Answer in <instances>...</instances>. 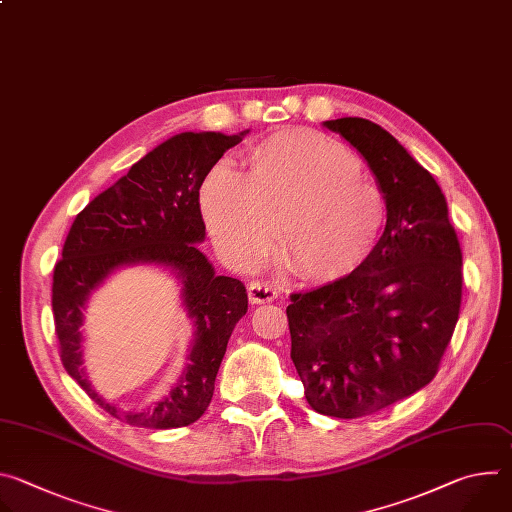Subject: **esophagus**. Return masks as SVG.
<instances>
[{
    "instance_id": "obj_1",
    "label": "esophagus",
    "mask_w": 512,
    "mask_h": 512,
    "mask_svg": "<svg viewBox=\"0 0 512 512\" xmlns=\"http://www.w3.org/2000/svg\"><path fill=\"white\" fill-rule=\"evenodd\" d=\"M277 298L275 285L267 281H251L249 283V300L251 304H269Z\"/></svg>"
}]
</instances>
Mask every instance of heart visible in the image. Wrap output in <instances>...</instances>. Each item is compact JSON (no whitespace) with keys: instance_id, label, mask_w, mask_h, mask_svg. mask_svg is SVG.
Masks as SVG:
<instances>
[{"instance_id":"1","label":"heart","mask_w":512,"mask_h":512,"mask_svg":"<svg viewBox=\"0 0 512 512\" xmlns=\"http://www.w3.org/2000/svg\"><path fill=\"white\" fill-rule=\"evenodd\" d=\"M247 174L216 166L200 190L204 223L229 255L261 257L279 233L285 263L308 279L340 277L377 245L385 198L336 139L285 129L247 152Z\"/></svg>"}]
</instances>
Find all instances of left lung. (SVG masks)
<instances>
[{"instance_id": "left-lung-1", "label": "left lung", "mask_w": 512, "mask_h": 512, "mask_svg": "<svg viewBox=\"0 0 512 512\" xmlns=\"http://www.w3.org/2000/svg\"><path fill=\"white\" fill-rule=\"evenodd\" d=\"M367 162L387 225L350 275L291 296V360L310 407L354 419L431 383L462 304V249L433 176L381 125L322 123Z\"/></svg>"}]
</instances>
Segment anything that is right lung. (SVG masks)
Returning a JSON list of instances; mask_svg holds the SVG:
<instances>
[{"label":"right lung","instance_id":"right-lung-1","mask_svg":"<svg viewBox=\"0 0 512 512\" xmlns=\"http://www.w3.org/2000/svg\"><path fill=\"white\" fill-rule=\"evenodd\" d=\"M249 129L184 131L135 162L125 176L91 200L72 223L54 267L52 314L66 373L113 417L148 429L194 423L208 409L214 379L237 322L247 314L245 285L216 275L198 249L206 239L198 190L223 154ZM154 264L181 285V305L193 324L187 367L158 402L121 412L101 398L84 367L80 328L94 291L123 266Z\"/></svg>","mask_w":512,"mask_h":512}]
</instances>
